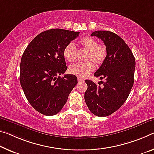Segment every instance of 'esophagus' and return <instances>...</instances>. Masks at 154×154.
Instances as JSON below:
<instances>
[{
  "label": "esophagus",
  "instance_id": "1",
  "mask_svg": "<svg viewBox=\"0 0 154 154\" xmlns=\"http://www.w3.org/2000/svg\"><path fill=\"white\" fill-rule=\"evenodd\" d=\"M77 80H78V82H84V79H82V78H79V77L77 78Z\"/></svg>",
  "mask_w": 154,
  "mask_h": 154
}]
</instances>
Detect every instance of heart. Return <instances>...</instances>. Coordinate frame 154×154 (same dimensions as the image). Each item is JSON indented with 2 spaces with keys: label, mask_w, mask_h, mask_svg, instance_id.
Here are the masks:
<instances>
[{
  "label": "heart",
  "mask_w": 154,
  "mask_h": 154,
  "mask_svg": "<svg viewBox=\"0 0 154 154\" xmlns=\"http://www.w3.org/2000/svg\"><path fill=\"white\" fill-rule=\"evenodd\" d=\"M79 45L83 50L87 51L85 63H76L68 68L70 74L76 75L78 77L85 78L94 71L95 66L94 62L97 65L103 64L108 55L107 47L103 44H98L94 38L86 36L79 40ZM63 55L65 60L72 62L76 59L77 49L73 43H69L65 46Z\"/></svg>",
  "instance_id": "b5f03b06"
}]
</instances>
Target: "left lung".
<instances>
[{
	"label": "left lung",
	"instance_id": "8db88e82",
	"mask_svg": "<svg viewBox=\"0 0 154 154\" xmlns=\"http://www.w3.org/2000/svg\"><path fill=\"white\" fill-rule=\"evenodd\" d=\"M91 35L101 39L108 50L106 60L94 74L106 82L100 86L86 80L84 99L92 114L103 117L116 112L128 99L134 84L136 62L130 48L116 33L96 31Z\"/></svg>",
	"mask_w": 154,
	"mask_h": 154
}]
</instances>
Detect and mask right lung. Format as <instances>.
<instances>
[{"instance_id": "obj_1", "label": "right lung", "mask_w": 154, "mask_h": 154, "mask_svg": "<svg viewBox=\"0 0 154 154\" xmlns=\"http://www.w3.org/2000/svg\"><path fill=\"white\" fill-rule=\"evenodd\" d=\"M79 32L53 29L43 31L29 43L21 58L20 82L29 103L40 113L53 116L61 111L77 84L67 70L63 51Z\"/></svg>"}]
</instances>
